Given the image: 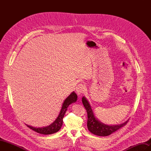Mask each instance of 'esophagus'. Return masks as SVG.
I'll return each instance as SVG.
<instances>
[{
    "mask_svg": "<svg viewBox=\"0 0 151 151\" xmlns=\"http://www.w3.org/2000/svg\"><path fill=\"white\" fill-rule=\"evenodd\" d=\"M86 91V87L83 84H79L76 86V91L78 94H81L84 93V91Z\"/></svg>",
    "mask_w": 151,
    "mask_h": 151,
    "instance_id": "1",
    "label": "esophagus"
}]
</instances>
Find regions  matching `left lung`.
I'll use <instances>...</instances> for the list:
<instances>
[{
    "instance_id": "left-lung-1",
    "label": "left lung",
    "mask_w": 151,
    "mask_h": 151,
    "mask_svg": "<svg viewBox=\"0 0 151 151\" xmlns=\"http://www.w3.org/2000/svg\"><path fill=\"white\" fill-rule=\"evenodd\" d=\"M82 101H83V104L86 109L87 113H88V123H87L88 129L91 133L94 135L104 137L109 135L113 132L121 129L122 127H124L128 123V121H127L125 123H122V124L118 125H105L104 123L98 121L95 118L88 100L83 97L82 98Z\"/></svg>"
}]
</instances>
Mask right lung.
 Wrapping results in <instances>:
<instances>
[{
    "mask_svg": "<svg viewBox=\"0 0 151 151\" xmlns=\"http://www.w3.org/2000/svg\"><path fill=\"white\" fill-rule=\"evenodd\" d=\"M77 96L74 93L72 92L65 99V100L63 102L62 104V107L60 110V113L57 118V119L54 121L53 123H52L51 125L46 127H42V128H35L33 127H31L29 125H26L28 128L30 129H32L33 130L35 131L37 133L44 134V135H49L52 134L54 133H56L59 130L61 129L62 123H63V118L64 116L65 113L67 111L68 106L72 103H75L77 101Z\"/></svg>",
    "mask_w": 151,
    "mask_h": 151,
    "instance_id": "obj_1",
    "label": "right lung"
}]
</instances>
